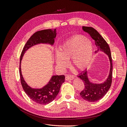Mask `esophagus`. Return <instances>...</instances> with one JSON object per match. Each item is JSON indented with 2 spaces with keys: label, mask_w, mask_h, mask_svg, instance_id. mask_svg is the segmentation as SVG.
<instances>
[{
  "label": "esophagus",
  "mask_w": 127,
  "mask_h": 127,
  "mask_svg": "<svg viewBox=\"0 0 127 127\" xmlns=\"http://www.w3.org/2000/svg\"><path fill=\"white\" fill-rule=\"evenodd\" d=\"M74 78V76H72V75H67L65 77V79H66V80H72Z\"/></svg>",
  "instance_id": "esophagus-1"
}]
</instances>
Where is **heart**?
<instances>
[{
	"label": "heart",
	"mask_w": 127,
	"mask_h": 127,
	"mask_svg": "<svg viewBox=\"0 0 127 127\" xmlns=\"http://www.w3.org/2000/svg\"><path fill=\"white\" fill-rule=\"evenodd\" d=\"M57 53L56 63L59 67L66 66V60L70 58V64L73 67L83 70L91 62L93 46L88 39L82 35L75 36L61 45Z\"/></svg>",
	"instance_id": "heart-1"
}]
</instances>
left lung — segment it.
I'll return each instance as SVG.
<instances>
[{
    "label": "left lung",
    "instance_id": "8db88e82",
    "mask_svg": "<svg viewBox=\"0 0 127 127\" xmlns=\"http://www.w3.org/2000/svg\"><path fill=\"white\" fill-rule=\"evenodd\" d=\"M83 30L84 31L89 34L91 37L94 40L96 45L98 47V50L96 51V52L100 50L105 53L108 56L110 61L109 76L103 83L94 84L91 82L88 78L86 70L82 72L78 76V77L82 80L85 86L84 90L80 93L81 97L87 101L94 102L104 96L111 86L112 80V59L108 44L97 31L92 27L87 26H83Z\"/></svg>",
    "mask_w": 127,
    "mask_h": 127
}]
</instances>
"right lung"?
<instances>
[{"mask_svg":"<svg viewBox=\"0 0 127 127\" xmlns=\"http://www.w3.org/2000/svg\"><path fill=\"white\" fill-rule=\"evenodd\" d=\"M56 34V29L54 31L51 29L41 30L34 33L27 41L21 55L20 75L22 87L30 99L40 104H48L54 100L59 93L61 85L64 82L65 77L64 75L53 76L47 85L43 88L40 89L32 88L26 84L22 76L21 68V60L25 52L34 45L40 43L53 44Z\"/></svg>","mask_w":127,"mask_h":127,"instance_id":"obj_1","label":"right lung"}]
</instances>
